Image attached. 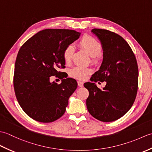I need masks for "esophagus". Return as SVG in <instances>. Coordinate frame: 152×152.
I'll use <instances>...</instances> for the list:
<instances>
[{"label": "esophagus", "instance_id": "34e87169", "mask_svg": "<svg viewBox=\"0 0 152 152\" xmlns=\"http://www.w3.org/2000/svg\"><path fill=\"white\" fill-rule=\"evenodd\" d=\"M78 85L80 88H82V87L83 86V83L82 82H80V81H78Z\"/></svg>", "mask_w": 152, "mask_h": 152}]
</instances>
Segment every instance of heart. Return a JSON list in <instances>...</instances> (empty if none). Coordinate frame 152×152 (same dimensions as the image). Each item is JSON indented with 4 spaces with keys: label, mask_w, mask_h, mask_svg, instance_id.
I'll list each match as a JSON object with an SVG mask.
<instances>
[{
    "label": "heart",
    "mask_w": 152,
    "mask_h": 152,
    "mask_svg": "<svg viewBox=\"0 0 152 152\" xmlns=\"http://www.w3.org/2000/svg\"><path fill=\"white\" fill-rule=\"evenodd\" d=\"M78 46L84 50L91 57V62L94 64H99L101 61V53L102 45L95 38L90 36L83 37L79 41ZM74 48L72 46H67L63 51V58L66 63H69L72 59ZM91 73V70L89 68L76 66L70 70L69 74L71 77L77 80H83L86 79L88 74Z\"/></svg>",
    "instance_id": "heart-1"
}]
</instances>
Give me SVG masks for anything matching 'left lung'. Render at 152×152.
Masks as SVG:
<instances>
[{
  "mask_svg": "<svg viewBox=\"0 0 152 152\" xmlns=\"http://www.w3.org/2000/svg\"><path fill=\"white\" fill-rule=\"evenodd\" d=\"M91 33L101 42L103 59L91 81H105L106 84L101 89L95 83H84L89 93L87 108L98 120L114 121L129 110L136 98L138 82L137 59L129 45L118 34L100 28H93Z\"/></svg>",
  "mask_w": 152,
  "mask_h": 152,
  "instance_id": "left-lung-1",
  "label": "left lung"
}]
</instances>
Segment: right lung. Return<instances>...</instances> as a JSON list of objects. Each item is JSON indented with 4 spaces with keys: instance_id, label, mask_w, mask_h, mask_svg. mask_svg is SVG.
Instances as JSON below:
<instances>
[{
    "instance_id": "obj_1",
    "label": "right lung",
    "mask_w": 152,
    "mask_h": 152,
    "mask_svg": "<svg viewBox=\"0 0 152 152\" xmlns=\"http://www.w3.org/2000/svg\"><path fill=\"white\" fill-rule=\"evenodd\" d=\"M80 34L74 30L44 29L19 49L14 69L15 93L23 110L34 120L53 122L65 112L78 83L73 78L61 77V83L57 85L49 78L61 74L57 69L65 67L63 51Z\"/></svg>"
}]
</instances>
